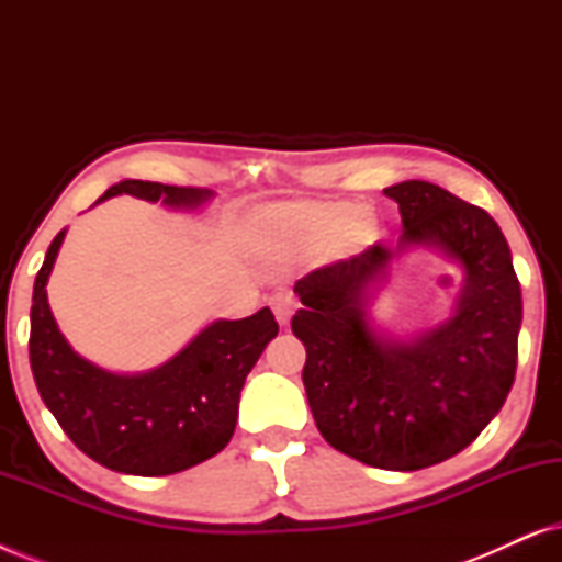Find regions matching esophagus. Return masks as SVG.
<instances>
[{
  "mask_svg": "<svg viewBox=\"0 0 562 562\" xmlns=\"http://www.w3.org/2000/svg\"><path fill=\"white\" fill-rule=\"evenodd\" d=\"M271 310L276 314V319H279V325L286 327L291 317H294V310H296L294 296H291L289 291H279V294L271 296Z\"/></svg>",
  "mask_w": 562,
  "mask_h": 562,
  "instance_id": "esophagus-1",
  "label": "esophagus"
}]
</instances>
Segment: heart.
Here are the masks:
<instances>
[{"label":"heart","instance_id":"1","mask_svg":"<svg viewBox=\"0 0 562 562\" xmlns=\"http://www.w3.org/2000/svg\"><path fill=\"white\" fill-rule=\"evenodd\" d=\"M381 235V222L371 206L348 199H302L266 206L252 222V237L268 263H294L325 248L329 240L348 252L366 250Z\"/></svg>","mask_w":562,"mask_h":562}]
</instances>
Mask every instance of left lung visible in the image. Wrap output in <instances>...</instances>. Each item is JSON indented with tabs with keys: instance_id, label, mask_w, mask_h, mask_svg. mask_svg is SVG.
<instances>
[{
	"instance_id": "1",
	"label": "left lung",
	"mask_w": 562,
	"mask_h": 562,
	"mask_svg": "<svg viewBox=\"0 0 562 562\" xmlns=\"http://www.w3.org/2000/svg\"><path fill=\"white\" fill-rule=\"evenodd\" d=\"M402 214L396 245L296 281L291 329L306 348L302 381L335 450L386 471H419L468 448L496 417L517 371L521 289L509 243L488 212L429 181L383 189ZM425 247L464 271L450 318L409 338L374 327L370 299L393 258Z\"/></svg>"
}]
</instances>
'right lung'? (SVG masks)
Listing matches in <instances>:
<instances>
[{"mask_svg": "<svg viewBox=\"0 0 562 562\" xmlns=\"http://www.w3.org/2000/svg\"><path fill=\"white\" fill-rule=\"evenodd\" d=\"M130 194L171 210H196L214 191L125 179L97 199ZM66 229L53 237L30 310V368L45 406L81 452L127 475H171L225 450L240 391L266 345L279 335L273 312L214 319L187 348L143 373H114L79 356L53 317L48 276Z\"/></svg>", "mask_w": 562, "mask_h": 562, "instance_id": "1", "label": "right lung"}]
</instances>
